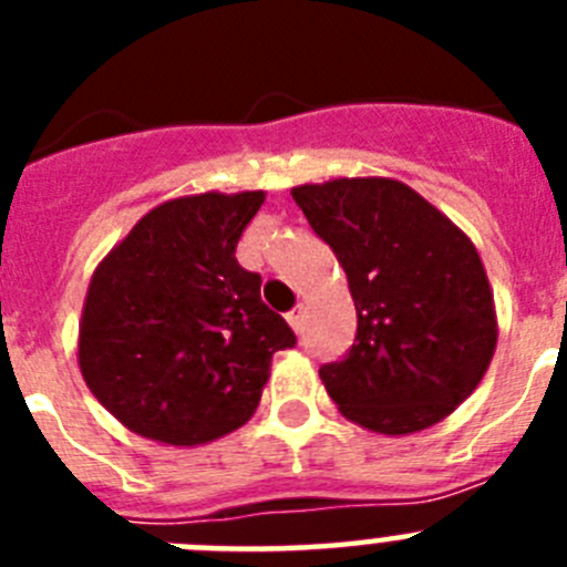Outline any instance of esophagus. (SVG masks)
I'll return each mask as SVG.
<instances>
[{
	"mask_svg": "<svg viewBox=\"0 0 567 567\" xmlns=\"http://www.w3.org/2000/svg\"><path fill=\"white\" fill-rule=\"evenodd\" d=\"M287 320H289V327H292L295 332L300 334V332H303V323H307V309H303V307H295L292 312L287 315Z\"/></svg>",
	"mask_w": 567,
	"mask_h": 567,
	"instance_id": "34e87169",
	"label": "esophagus"
}]
</instances>
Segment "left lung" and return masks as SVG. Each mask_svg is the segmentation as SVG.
Returning a JSON list of instances; mask_svg holds the SVG:
<instances>
[{
	"instance_id": "obj_1",
	"label": "left lung",
	"mask_w": 567,
	"mask_h": 567,
	"mask_svg": "<svg viewBox=\"0 0 567 567\" xmlns=\"http://www.w3.org/2000/svg\"><path fill=\"white\" fill-rule=\"evenodd\" d=\"M292 198L343 267L358 334L320 365L340 414L369 432H423L468 398L497 349L494 292L477 247L394 178L300 184Z\"/></svg>"
}]
</instances>
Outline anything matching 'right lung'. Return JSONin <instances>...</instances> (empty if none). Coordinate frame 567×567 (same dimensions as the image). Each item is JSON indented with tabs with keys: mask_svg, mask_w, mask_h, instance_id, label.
Returning <instances> with one entry per match:
<instances>
[{
	"mask_svg": "<svg viewBox=\"0 0 567 567\" xmlns=\"http://www.w3.org/2000/svg\"><path fill=\"white\" fill-rule=\"evenodd\" d=\"M267 193L184 195L150 209L90 278L79 369L130 432L202 445L255 414L272 354L295 346L235 260Z\"/></svg>",
	"mask_w": 567,
	"mask_h": 567,
	"instance_id": "right-lung-1",
	"label": "right lung"
}]
</instances>
